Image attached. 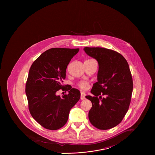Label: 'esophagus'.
I'll list each match as a JSON object with an SVG mask.
<instances>
[{
	"instance_id": "1",
	"label": "esophagus",
	"mask_w": 155,
	"mask_h": 155,
	"mask_svg": "<svg viewBox=\"0 0 155 155\" xmlns=\"http://www.w3.org/2000/svg\"><path fill=\"white\" fill-rule=\"evenodd\" d=\"M85 96H86V94L85 92H81V100L85 99Z\"/></svg>"
}]
</instances>
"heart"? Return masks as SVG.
I'll return each instance as SVG.
<instances>
[{"label":"heart","instance_id":"obj_1","mask_svg":"<svg viewBox=\"0 0 155 155\" xmlns=\"http://www.w3.org/2000/svg\"><path fill=\"white\" fill-rule=\"evenodd\" d=\"M91 60H92V59H91ZM77 85L80 88L82 89H86L88 88L89 87V83L87 81H81L78 82Z\"/></svg>","mask_w":155,"mask_h":155}]
</instances>
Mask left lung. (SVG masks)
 Returning <instances> with one entry per match:
<instances>
[{
	"label": "left lung",
	"mask_w": 155,
	"mask_h": 155,
	"mask_svg": "<svg viewBox=\"0 0 155 155\" xmlns=\"http://www.w3.org/2000/svg\"><path fill=\"white\" fill-rule=\"evenodd\" d=\"M98 63V82L85 97L92 103L89 119L95 128L106 130L121 122L128 110L133 89L131 73L126 59L119 52L104 48H84Z\"/></svg>",
	"instance_id": "left-lung-1"
}]
</instances>
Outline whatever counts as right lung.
Masks as SVG:
<instances>
[{
	"label": "right lung",
	"instance_id": "1",
	"mask_svg": "<svg viewBox=\"0 0 155 155\" xmlns=\"http://www.w3.org/2000/svg\"><path fill=\"white\" fill-rule=\"evenodd\" d=\"M79 50L49 49L30 68L25 84L28 109L35 120L46 129L56 130L63 127L66 124L70 109L80 99L81 92L77 89H67L68 94L61 97L56 95L58 91L65 87L63 83L67 67Z\"/></svg>",
	"mask_w": 155,
	"mask_h": 155
}]
</instances>
